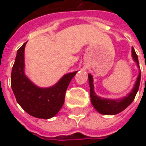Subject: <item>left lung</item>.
Instances as JSON below:
<instances>
[{
    "instance_id": "obj_1",
    "label": "left lung",
    "mask_w": 146,
    "mask_h": 146,
    "mask_svg": "<svg viewBox=\"0 0 146 146\" xmlns=\"http://www.w3.org/2000/svg\"><path fill=\"white\" fill-rule=\"evenodd\" d=\"M132 53L134 61L137 62L138 67H140L139 62H138V57L133 47L132 48ZM88 81H89V86H90V98H91V102H92V104L94 106V108L97 110L99 113H101L102 115H116V114L122 112L123 110L126 109L127 107L133 102L134 98L137 95L138 89H139V86H140L141 70H140L139 76L137 77V80L136 82L135 86L133 88L132 92L127 97L123 99H119V100H110V99L99 98L96 95V93H94L93 76L90 74H88Z\"/></svg>"
}]
</instances>
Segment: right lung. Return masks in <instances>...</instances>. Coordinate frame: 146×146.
<instances>
[{"mask_svg": "<svg viewBox=\"0 0 146 146\" xmlns=\"http://www.w3.org/2000/svg\"><path fill=\"white\" fill-rule=\"evenodd\" d=\"M24 43L17 52L11 72V88L20 106L31 116L50 119L58 114L65 101L66 91L77 71L64 76L53 87L41 88L24 74Z\"/></svg>", "mask_w": 146, "mask_h": 146, "instance_id": "1", "label": "right lung"}]
</instances>
